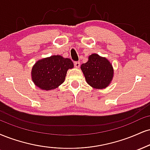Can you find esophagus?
<instances>
[{
	"label": "esophagus",
	"instance_id": "esophagus-1",
	"mask_svg": "<svg viewBox=\"0 0 150 150\" xmlns=\"http://www.w3.org/2000/svg\"><path fill=\"white\" fill-rule=\"evenodd\" d=\"M74 65H75V68H78L79 67H80V61H75V62H74Z\"/></svg>",
	"mask_w": 150,
	"mask_h": 150
}]
</instances>
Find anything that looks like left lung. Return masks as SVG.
Wrapping results in <instances>:
<instances>
[{"label":"left lung","mask_w":150,"mask_h":150,"mask_svg":"<svg viewBox=\"0 0 150 150\" xmlns=\"http://www.w3.org/2000/svg\"><path fill=\"white\" fill-rule=\"evenodd\" d=\"M86 81L96 89L107 87L113 77V69L110 63L105 58L96 54L89 56V60L81 65Z\"/></svg>","instance_id":"left-lung-1"}]
</instances>
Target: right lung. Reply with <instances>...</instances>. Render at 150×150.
<instances>
[{
    "label": "right lung",
    "instance_id": "right-lung-1",
    "mask_svg": "<svg viewBox=\"0 0 150 150\" xmlns=\"http://www.w3.org/2000/svg\"><path fill=\"white\" fill-rule=\"evenodd\" d=\"M73 66L70 59L52 56L35 63L32 68V80L41 89H56L64 82L67 70Z\"/></svg>",
    "mask_w": 150,
    "mask_h": 150
}]
</instances>
